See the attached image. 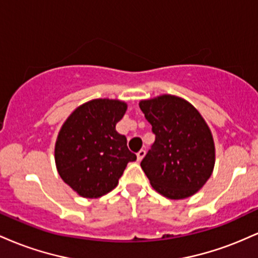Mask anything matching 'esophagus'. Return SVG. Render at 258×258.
<instances>
[{
  "instance_id": "34e87169",
  "label": "esophagus",
  "mask_w": 258,
  "mask_h": 258,
  "mask_svg": "<svg viewBox=\"0 0 258 258\" xmlns=\"http://www.w3.org/2000/svg\"><path fill=\"white\" fill-rule=\"evenodd\" d=\"M144 155H146V150H144V149L139 150V152L137 153V159H138V161H141V160L144 158Z\"/></svg>"
}]
</instances>
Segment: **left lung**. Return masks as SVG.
Instances as JSON below:
<instances>
[{
    "label": "left lung",
    "instance_id": "obj_1",
    "mask_svg": "<svg viewBox=\"0 0 258 258\" xmlns=\"http://www.w3.org/2000/svg\"><path fill=\"white\" fill-rule=\"evenodd\" d=\"M139 108L155 135L141 162L150 184L168 199L191 197L215 166L214 138L205 120L190 103L168 94L142 100Z\"/></svg>",
    "mask_w": 258,
    "mask_h": 258
}]
</instances>
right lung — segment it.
I'll return each instance as SVG.
<instances>
[{"label":"right lung","instance_id":"add662e5","mask_svg":"<svg viewBox=\"0 0 258 258\" xmlns=\"http://www.w3.org/2000/svg\"><path fill=\"white\" fill-rule=\"evenodd\" d=\"M126 103L94 99L79 106L65 121L55 142L59 176L84 198H99L119 183L127 164L137 159L115 126Z\"/></svg>","mask_w":258,"mask_h":258}]
</instances>
